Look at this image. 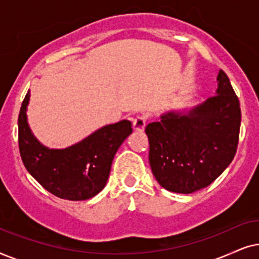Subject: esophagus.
<instances>
[{
	"mask_svg": "<svg viewBox=\"0 0 259 259\" xmlns=\"http://www.w3.org/2000/svg\"><path fill=\"white\" fill-rule=\"evenodd\" d=\"M146 124H147V117L143 116V115L136 116L135 119H134V122H133L134 129L137 130V132H141V130H143L144 126H146Z\"/></svg>",
	"mask_w": 259,
	"mask_h": 259,
	"instance_id": "1",
	"label": "esophagus"
}]
</instances>
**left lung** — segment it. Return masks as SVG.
Listing matches in <instances>:
<instances>
[{"instance_id":"1","label":"left lung","mask_w":259,"mask_h":259,"mask_svg":"<svg viewBox=\"0 0 259 259\" xmlns=\"http://www.w3.org/2000/svg\"><path fill=\"white\" fill-rule=\"evenodd\" d=\"M217 95L187 115L169 112L149 123V163L167 191L189 194L211 185L232 162L239 141V99L223 70Z\"/></svg>"}]
</instances>
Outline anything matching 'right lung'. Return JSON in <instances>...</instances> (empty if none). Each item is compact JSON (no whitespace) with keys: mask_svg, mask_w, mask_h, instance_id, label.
<instances>
[{"mask_svg":"<svg viewBox=\"0 0 259 259\" xmlns=\"http://www.w3.org/2000/svg\"><path fill=\"white\" fill-rule=\"evenodd\" d=\"M29 91L19 113V149L29 174L52 194L67 200H86L98 194L108 181L113 156L133 133L123 119L103 126L66 149H48L30 133L26 118Z\"/></svg>","mask_w":259,"mask_h":259,"instance_id":"obj_1","label":"right lung"}]
</instances>
